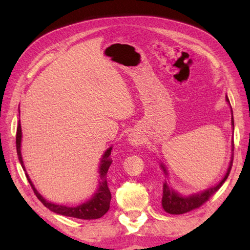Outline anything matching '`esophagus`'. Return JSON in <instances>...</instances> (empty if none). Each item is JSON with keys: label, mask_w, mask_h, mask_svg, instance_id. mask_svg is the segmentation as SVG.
Segmentation results:
<instances>
[{"label": "esophagus", "mask_w": 250, "mask_h": 250, "mask_svg": "<svg viewBox=\"0 0 250 250\" xmlns=\"http://www.w3.org/2000/svg\"><path fill=\"white\" fill-rule=\"evenodd\" d=\"M129 142L134 146H138L143 143V138L138 132H132L129 135Z\"/></svg>", "instance_id": "34e87169"}]
</instances>
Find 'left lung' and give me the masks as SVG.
<instances>
[{"mask_svg":"<svg viewBox=\"0 0 250 250\" xmlns=\"http://www.w3.org/2000/svg\"><path fill=\"white\" fill-rule=\"evenodd\" d=\"M226 100L229 103L228 98H226ZM231 121H232V125H234V118H231ZM232 151H234V142H232ZM232 159H234V153H232L229 167H228V171L226 173L225 177H224V179L219 182L216 186L206 189L205 192H202L200 194H195V195H192V196H182L179 193H176L174 189H172L166 182L163 185V197H162V206L164 210L168 214L180 215V214L188 213V211L201 207L204 203H206L209 200L210 196H213L214 194L221 188V186L224 184V182L227 180V177L229 175L231 167H232ZM161 167L163 168L164 173L167 174V171L166 168H164V167L161 166Z\"/></svg>","mask_w":250,"mask_h":250,"instance_id":"obj_1","label":"left lung"}]
</instances>
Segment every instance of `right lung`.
<instances>
[{
	"label": "right lung",
	"instance_id": "add662e5",
	"mask_svg": "<svg viewBox=\"0 0 250 250\" xmlns=\"http://www.w3.org/2000/svg\"><path fill=\"white\" fill-rule=\"evenodd\" d=\"M21 139H22V129H21V124L19 122L18 130H16V151H18L19 160L21 164H22L23 170L25 171L22 155H21ZM111 149L112 147H109V149L104 152L103 159H101V164L99 168L100 182H99L98 189H97L96 194L92 196L91 200L83 203L82 205L76 206V207H68L64 205L53 204V203H49L46 200H44L43 196H42L41 194L36 191V188H34V185L31 182V180H29V177L26 173L28 183L31 184L36 197L43 203V205H45V207H47L48 209L54 211V213L64 215V216L79 218V219H87V221H91V219H97V218L103 217L104 215L109 210L110 201H111V193H110V189L108 188V182H107V173H108L110 164L112 162L111 159H110Z\"/></svg>",
	"mask_w": 250,
	"mask_h": 250
}]
</instances>
